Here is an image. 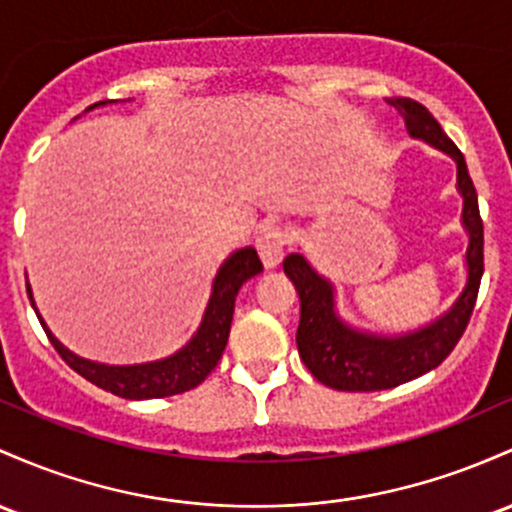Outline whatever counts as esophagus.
Masks as SVG:
<instances>
[{"instance_id":"esophagus-1","label":"esophagus","mask_w":512,"mask_h":512,"mask_svg":"<svg viewBox=\"0 0 512 512\" xmlns=\"http://www.w3.org/2000/svg\"><path fill=\"white\" fill-rule=\"evenodd\" d=\"M255 247L257 252H260L265 267L274 269L282 262L286 247V230L282 226H274V223H267V226H262L260 233H257Z\"/></svg>"}]
</instances>
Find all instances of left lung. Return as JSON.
Masks as SVG:
<instances>
[{"label": "left lung", "instance_id": "left-lung-1", "mask_svg": "<svg viewBox=\"0 0 512 512\" xmlns=\"http://www.w3.org/2000/svg\"><path fill=\"white\" fill-rule=\"evenodd\" d=\"M386 101L396 106L413 138L428 140L457 160V187L464 196L462 221L469 230V247H466L469 279L452 311L428 328L403 335V338H376V335H364L347 328L335 316L333 286L328 279L313 272L303 255L294 252L286 257L284 272L294 282L301 299V320L296 330L299 355L320 384L338 391L393 389L440 367L469 325L476 296H479L481 274H484V221H481L479 196L466 170L462 150L447 138L435 116L420 101L408 97Z\"/></svg>", "mask_w": 512, "mask_h": 512}]
</instances>
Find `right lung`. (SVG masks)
Segmentation results:
<instances>
[{
    "label": "right lung",
    "mask_w": 512,
    "mask_h": 512,
    "mask_svg": "<svg viewBox=\"0 0 512 512\" xmlns=\"http://www.w3.org/2000/svg\"><path fill=\"white\" fill-rule=\"evenodd\" d=\"M101 104V101H99ZM97 106V104H94ZM262 272V262L257 257L255 247H245V250L233 252L221 269H218L216 279H213V291L209 306H206L204 320H201L199 330L187 347L177 352V355L160 359V362L150 364H133V367H109V364H97L72 355L67 347L53 338L48 325L43 323L41 313L36 311L33 303L31 286L26 284L28 299H31L33 311H36L38 320H41L43 330H46L48 340L58 350V355L65 359L67 367L75 369L77 374L92 381L99 389L116 393L121 398H131V401H143V398H165L174 396V393H184L189 389H196L201 381L209 376L216 364L221 362L223 350H226L230 323H233V308L235 296H238L240 286L247 279L255 277Z\"/></svg>",
    "instance_id": "right-lung-1"
}]
</instances>
